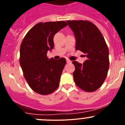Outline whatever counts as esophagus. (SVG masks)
I'll return each instance as SVG.
<instances>
[{
	"mask_svg": "<svg viewBox=\"0 0 125 125\" xmlns=\"http://www.w3.org/2000/svg\"><path fill=\"white\" fill-rule=\"evenodd\" d=\"M66 62H67L68 63H71V61L70 60H69V59H66Z\"/></svg>",
	"mask_w": 125,
	"mask_h": 125,
	"instance_id": "34e87169",
	"label": "esophagus"
}]
</instances>
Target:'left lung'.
<instances>
[{
	"instance_id": "8db88e82",
	"label": "left lung",
	"mask_w": 125,
	"mask_h": 125,
	"mask_svg": "<svg viewBox=\"0 0 125 125\" xmlns=\"http://www.w3.org/2000/svg\"><path fill=\"white\" fill-rule=\"evenodd\" d=\"M74 35L75 50L87 57L83 63L73 61V77L78 87L86 92L99 89L107 76L109 66V50L103 35L94 24L87 21H68Z\"/></svg>"
}]
</instances>
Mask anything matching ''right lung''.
Segmentation results:
<instances>
[{
  "mask_svg": "<svg viewBox=\"0 0 125 125\" xmlns=\"http://www.w3.org/2000/svg\"><path fill=\"white\" fill-rule=\"evenodd\" d=\"M67 26L64 21L40 22L25 36L20 48V65L30 88L42 95H48L59 87L66 59L47 57L54 48V36Z\"/></svg>",
  "mask_w": 125,
  "mask_h": 125,
  "instance_id": "obj_1",
  "label": "right lung"
}]
</instances>
